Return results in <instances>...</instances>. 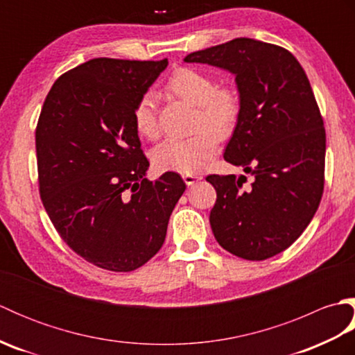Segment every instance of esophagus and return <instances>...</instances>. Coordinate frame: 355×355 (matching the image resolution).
Wrapping results in <instances>:
<instances>
[{
	"label": "esophagus",
	"instance_id": "esophagus-1",
	"mask_svg": "<svg viewBox=\"0 0 355 355\" xmlns=\"http://www.w3.org/2000/svg\"><path fill=\"white\" fill-rule=\"evenodd\" d=\"M202 177L201 175H197V173H183V180H184V183L187 184V186H192V184H195L197 182H200Z\"/></svg>",
	"mask_w": 355,
	"mask_h": 355
}]
</instances>
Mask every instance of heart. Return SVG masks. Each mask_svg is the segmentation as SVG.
<instances>
[{
	"instance_id": "b5f03b06",
	"label": "heart",
	"mask_w": 355,
	"mask_h": 355,
	"mask_svg": "<svg viewBox=\"0 0 355 355\" xmlns=\"http://www.w3.org/2000/svg\"><path fill=\"white\" fill-rule=\"evenodd\" d=\"M168 89L197 107L195 128L201 130L189 137L164 140L154 150V166L163 172H201L216 153L218 137L225 139L235 131L241 116L239 96L232 87H216L215 79L207 73L187 67L171 74ZM132 125L140 137L154 139L157 135L154 99L149 93L134 105Z\"/></svg>"
}]
</instances>
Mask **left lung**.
Segmentation results:
<instances>
[{"label":"left lung","mask_w":355,"mask_h":355,"mask_svg":"<svg viewBox=\"0 0 355 355\" xmlns=\"http://www.w3.org/2000/svg\"><path fill=\"white\" fill-rule=\"evenodd\" d=\"M184 62L235 74L241 116L224 150L245 175H209L210 227L224 250L247 261L284 252L310 224L325 183L327 135L302 65L288 50L250 37L193 51Z\"/></svg>","instance_id":"obj_1"}]
</instances>
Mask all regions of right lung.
Masks as SVG:
<instances>
[{
  "label": "right lung",
  "instance_id": "add662e5",
  "mask_svg": "<svg viewBox=\"0 0 355 355\" xmlns=\"http://www.w3.org/2000/svg\"><path fill=\"white\" fill-rule=\"evenodd\" d=\"M163 61L96 58L64 73L36 126L40 195L74 253L110 271H132L160 250L186 184L175 172L149 182L132 110Z\"/></svg>",
  "mask_w": 355,
  "mask_h": 355
}]
</instances>
